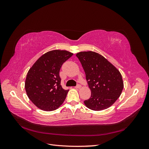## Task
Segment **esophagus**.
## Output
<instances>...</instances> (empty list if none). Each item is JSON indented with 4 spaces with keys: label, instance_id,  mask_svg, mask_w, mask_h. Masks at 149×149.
Instances as JSON below:
<instances>
[{
    "label": "esophagus",
    "instance_id": "obj_1",
    "mask_svg": "<svg viewBox=\"0 0 149 149\" xmlns=\"http://www.w3.org/2000/svg\"><path fill=\"white\" fill-rule=\"evenodd\" d=\"M81 87V86L80 84H78V85H76L74 88L76 89H79Z\"/></svg>",
    "mask_w": 149,
    "mask_h": 149
}]
</instances>
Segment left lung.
<instances>
[{
	"label": "left lung",
	"mask_w": 149,
	"mask_h": 149,
	"mask_svg": "<svg viewBox=\"0 0 149 149\" xmlns=\"http://www.w3.org/2000/svg\"><path fill=\"white\" fill-rule=\"evenodd\" d=\"M91 89L89 99L84 101L89 109L101 111L109 107L120 96L124 88L121 74L99 53L82 52L76 54Z\"/></svg>",
	"instance_id": "1"
}]
</instances>
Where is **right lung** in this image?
<instances>
[{
	"label": "right lung",
	"mask_w": 149,
	"mask_h": 149,
	"mask_svg": "<svg viewBox=\"0 0 149 149\" xmlns=\"http://www.w3.org/2000/svg\"><path fill=\"white\" fill-rule=\"evenodd\" d=\"M73 54L65 50H52L40 57L28 71L25 88L37 107L45 111L58 109L69 90L61 87L60 71L62 65Z\"/></svg>",
	"instance_id": "right-lung-1"
}]
</instances>
